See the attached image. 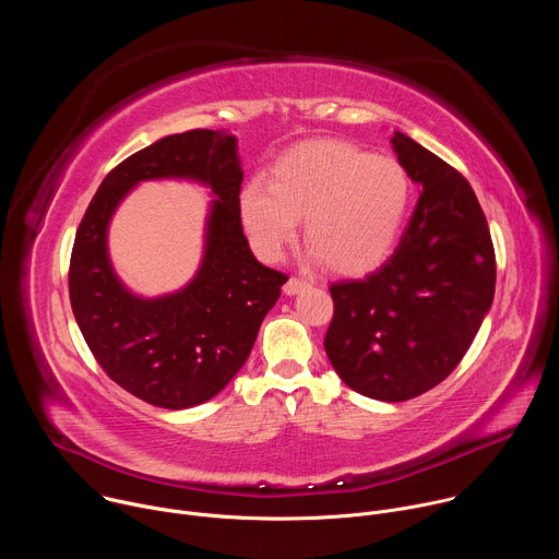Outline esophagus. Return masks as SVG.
<instances>
[{
  "instance_id": "esophagus-1",
  "label": "esophagus",
  "mask_w": 559,
  "mask_h": 559,
  "mask_svg": "<svg viewBox=\"0 0 559 559\" xmlns=\"http://www.w3.org/2000/svg\"><path fill=\"white\" fill-rule=\"evenodd\" d=\"M307 287H309V281H307V278L292 276V278L283 285V292H285L287 296H294V294H298V292H302V289H307Z\"/></svg>"
}]
</instances>
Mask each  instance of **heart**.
Listing matches in <instances>:
<instances>
[{"instance_id":"1","label":"heart","mask_w":559,"mask_h":559,"mask_svg":"<svg viewBox=\"0 0 559 559\" xmlns=\"http://www.w3.org/2000/svg\"><path fill=\"white\" fill-rule=\"evenodd\" d=\"M412 197L407 170L391 156L367 154L341 141H307L285 152L270 183L250 179L238 199L254 250L276 261L298 218L305 241L336 274H362L380 265L401 236Z\"/></svg>"}]
</instances>
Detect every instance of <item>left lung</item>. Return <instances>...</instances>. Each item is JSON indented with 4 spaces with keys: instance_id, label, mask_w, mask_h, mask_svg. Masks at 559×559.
<instances>
[{
    "instance_id": "1",
    "label": "left lung",
    "mask_w": 559,
    "mask_h": 559,
    "mask_svg": "<svg viewBox=\"0 0 559 559\" xmlns=\"http://www.w3.org/2000/svg\"><path fill=\"white\" fill-rule=\"evenodd\" d=\"M391 145L423 192L391 259L330 287L325 352L354 391L403 403L440 384L471 347L493 302L496 250L468 181L403 132Z\"/></svg>"
}]
</instances>
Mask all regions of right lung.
<instances>
[{
    "instance_id": "add662e5",
    "label": "right lung",
    "mask_w": 559,
    "mask_h": 559,
    "mask_svg": "<svg viewBox=\"0 0 559 559\" xmlns=\"http://www.w3.org/2000/svg\"><path fill=\"white\" fill-rule=\"evenodd\" d=\"M150 178H194L217 199L204 263L181 293L130 295L111 272L105 234L120 199ZM243 170L236 136L214 130L170 134L134 152L102 181L70 254L74 321L102 369L143 403L188 409L214 397L241 369L287 274L261 265L243 234Z\"/></svg>"
}]
</instances>
